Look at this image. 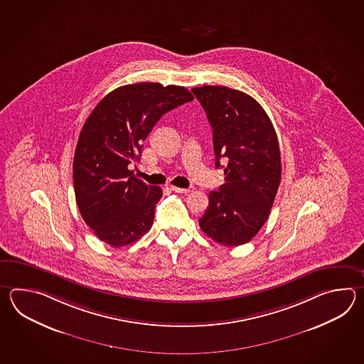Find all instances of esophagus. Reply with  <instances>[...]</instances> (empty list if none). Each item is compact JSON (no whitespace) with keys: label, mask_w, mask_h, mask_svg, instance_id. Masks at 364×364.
I'll return each mask as SVG.
<instances>
[{"label":"esophagus","mask_w":364,"mask_h":364,"mask_svg":"<svg viewBox=\"0 0 364 364\" xmlns=\"http://www.w3.org/2000/svg\"><path fill=\"white\" fill-rule=\"evenodd\" d=\"M171 190L181 193H190L193 191V188H181V187H176V186H171Z\"/></svg>","instance_id":"34e87169"}]
</instances>
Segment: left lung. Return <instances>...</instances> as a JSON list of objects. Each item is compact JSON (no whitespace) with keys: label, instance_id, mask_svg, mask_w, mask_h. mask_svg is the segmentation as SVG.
<instances>
[{"label":"left lung","instance_id":"8db88e82","mask_svg":"<svg viewBox=\"0 0 364 364\" xmlns=\"http://www.w3.org/2000/svg\"><path fill=\"white\" fill-rule=\"evenodd\" d=\"M213 129L216 168L225 183L209 193L199 220L209 238L228 247L245 245L269 217L281 182L279 140L262 105L247 93L224 85L191 90Z\"/></svg>","mask_w":364,"mask_h":364}]
</instances>
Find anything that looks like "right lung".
<instances>
[{
	"mask_svg": "<svg viewBox=\"0 0 364 364\" xmlns=\"http://www.w3.org/2000/svg\"><path fill=\"white\" fill-rule=\"evenodd\" d=\"M181 85L143 82L108 93L87 118L73 164L77 208L99 240L122 247L151 229L163 191L134 176L143 141L171 109L193 101Z\"/></svg>",
	"mask_w": 364,
	"mask_h": 364,
	"instance_id": "1",
	"label": "right lung"
}]
</instances>
